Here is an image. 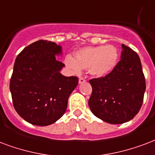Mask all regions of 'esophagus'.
Instances as JSON below:
<instances>
[{"instance_id":"34e87169","label":"esophagus","mask_w":155,"mask_h":155,"mask_svg":"<svg viewBox=\"0 0 155 155\" xmlns=\"http://www.w3.org/2000/svg\"><path fill=\"white\" fill-rule=\"evenodd\" d=\"M86 82L85 79H84V78L80 77V79H79V84H83V83Z\"/></svg>"}]
</instances>
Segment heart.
Listing matches in <instances>:
<instances>
[{"mask_svg": "<svg viewBox=\"0 0 155 155\" xmlns=\"http://www.w3.org/2000/svg\"><path fill=\"white\" fill-rule=\"evenodd\" d=\"M118 58V50L114 46H88L75 52L74 58L66 57L65 64L74 74H80L86 68L91 75L101 77L114 69Z\"/></svg>", "mask_w": 155, "mask_h": 155, "instance_id": "heart-1", "label": "heart"}]
</instances>
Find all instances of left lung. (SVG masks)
<instances>
[{
  "label": "left lung",
  "instance_id": "1",
  "mask_svg": "<svg viewBox=\"0 0 155 155\" xmlns=\"http://www.w3.org/2000/svg\"><path fill=\"white\" fill-rule=\"evenodd\" d=\"M121 60L106 76L89 80L93 92L88 106L93 114L111 124L133 120L140 110L146 80L137 54L122 45Z\"/></svg>",
  "mask_w": 155,
  "mask_h": 155
}]
</instances>
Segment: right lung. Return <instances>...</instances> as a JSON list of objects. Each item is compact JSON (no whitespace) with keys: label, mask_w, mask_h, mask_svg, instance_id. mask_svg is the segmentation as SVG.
<instances>
[{"label":"right lung","mask_w":155,"mask_h":155,"mask_svg":"<svg viewBox=\"0 0 155 155\" xmlns=\"http://www.w3.org/2000/svg\"><path fill=\"white\" fill-rule=\"evenodd\" d=\"M61 45L40 40L23 49L15 59L9 89L15 110L37 126L54 124L64 114L78 78L60 71L65 65L56 58Z\"/></svg>","instance_id":"1"}]
</instances>
